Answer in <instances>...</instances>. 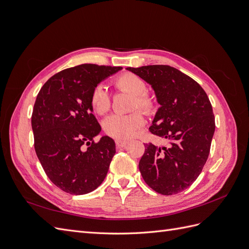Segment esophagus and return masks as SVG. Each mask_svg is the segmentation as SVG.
Listing matches in <instances>:
<instances>
[{
  "label": "esophagus",
  "instance_id": "1",
  "mask_svg": "<svg viewBox=\"0 0 249 249\" xmlns=\"http://www.w3.org/2000/svg\"><path fill=\"white\" fill-rule=\"evenodd\" d=\"M116 146L117 147H125L127 144H129V141H124V140H116Z\"/></svg>",
  "mask_w": 249,
  "mask_h": 249
}]
</instances>
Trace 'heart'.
Segmentation results:
<instances>
[{
    "label": "heart",
    "mask_w": 249,
    "mask_h": 249,
    "mask_svg": "<svg viewBox=\"0 0 249 249\" xmlns=\"http://www.w3.org/2000/svg\"><path fill=\"white\" fill-rule=\"evenodd\" d=\"M115 86L123 91L133 95L132 109H139L144 113H152L154 101L145 93L146 83L137 74L126 72L115 79ZM91 107L97 114L103 115L110 109V96L106 87L96 86L91 94ZM144 124L140 112H134L127 115L113 114L108 116L103 123L104 132L108 136L117 140H125L133 137Z\"/></svg>",
    "instance_id": "1"
}]
</instances>
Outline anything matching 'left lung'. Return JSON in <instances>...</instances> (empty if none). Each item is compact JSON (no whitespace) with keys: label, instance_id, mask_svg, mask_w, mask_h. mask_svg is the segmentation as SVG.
I'll return each mask as SVG.
<instances>
[{"label":"left lung","instance_id":"8db88e82","mask_svg":"<svg viewBox=\"0 0 249 249\" xmlns=\"http://www.w3.org/2000/svg\"><path fill=\"white\" fill-rule=\"evenodd\" d=\"M127 71L154 89L160 105L149 127L168 140V147L145 144L139 162L144 182L163 195L190 187L205 166L215 132L212 105L197 82L169 65H147Z\"/></svg>","mask_w":249,"mask_h":249}]
</instances>
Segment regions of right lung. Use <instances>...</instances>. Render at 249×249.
<instances>
[{
	"label": "right lung",
	"mask_w": 249,
	"mask_h": 249,
	"mask_svg": "<svg viewBox=\"0 0 249 249\" xmlns=\"http://www.w3.org/2000/svg\"><path fill=\"white\" fill-rule=\"evenodd\" d=\"M123 67L81 64L54 74L41 87L32 113L34 147L48 178L60 189L82 195L107 176L115 142L103 136L92 114L91 94Z\"/></svg>",
	"instance_id": "obj_1"
}]
</instances>
